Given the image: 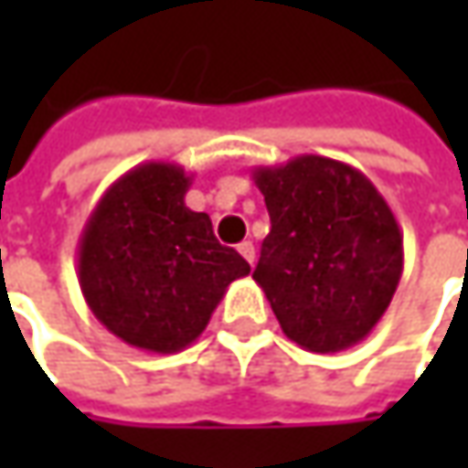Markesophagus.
<instances>
[{
	"label": "esophagus",
	"instance_id": "esophagus-1",
	"mask_svg": "<svg viewBox=\"0 0 468 468\" xmlns=\"http://www.w3.org/2000/svg\"><path fill=\"white\" fill-rule=\"evenodd\" d=\"M237 250H239V255H242L244 261L250 262V265L255 262V244H252V242H242V244H239V247H237Z\"/></svg>",
	"mask_w": 468,
	"mask_h": 468
}]
</instances>
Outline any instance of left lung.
<instances>
[{"instance_id": "obj_1", "label": "left lung", "mask_w": 468, "mask_h": 468, "mask_svg": "<svg viewBox=\"0 0 468 468\" xmlns=\"http://www.w3.org/2000/svg\"><path fill=\"white\" fill-rule=\"evenodd\" d=\"M271 234L252 273L281 331L302 349L344 351L386 314L404 271V234L359 169L304 154L255 166Z\"/></svg>"}]
</instances>
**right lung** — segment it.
Segmentation results:
<instances>
[{
	"instance_id": "right-lung-1",
	"label": "right lung",
	"mask_w": 468,
	"mask_h": 468,
	"mask_svg": "<svg viewBox=\"0 0 468 468\" xmlns=\"http://www.w3.org/2000/svg\"><path fill=\"white\" fill-rule=\"evenodd\" d=\"M192 174L140 164L103 192L78 242V281L101 325L154 354L187 349L250 262L185 206Z\"/></svg>"
}]
</instances>
